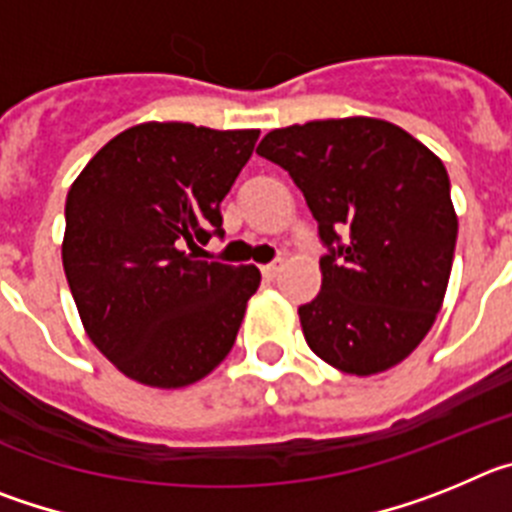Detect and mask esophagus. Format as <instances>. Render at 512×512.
<instances>
[{
  "instance_id": "1",
  "label": "esophagus",
  "mask_w": 512,
  "mask_h": 512,
  "mask_svg": "<svg viewBox=\"0 0 512 512\" xmlns=\"http://www.w3.org/2000/svg\"><path fill=\"white\" fill-rule=\"evenodd\" d=\"M279 271H282V261H271V264L261 266V274H264L266 279H274Z\"/></svg>"
}]
</instances>
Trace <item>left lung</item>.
<instances>
[{"mask_svg":"<svg viewBox=\"0 0 512 512\" xmlns=\"http://www.w3.org/2000/svg\"><path fill=\"white\" fill-rule=\"evenodd\" d=\"M305 194L328 248L323 287L300 307L307 346L369 377L413 354L449 287L456 220L446 166L377 117L271 130L256 148Z\"/></svg>","mask_w":512,"mask_h":512,"instance_id":"8db88e82","label":"left lung"}]
</instances>
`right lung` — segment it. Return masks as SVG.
Returning a JSON list of instances; mask_svg holds the SVG:
<instances>
[{"mask_svg":"<svg viewBox=\"0 0 512 512\" xmlns=\"http://www.w3.org/2000/svg\"><path fill=\"white\" fill-rule=\"evenodd\" d=\"M256 140L259 130L143 122L71 184L63 271L87 336L125 377L176 390L230 354L261 274L194 248L223 235L220 202Z\"/></svg>","mask_w":512,"mask_h":512,"instance_id":"1","label":"right lung"}]
</instances>
